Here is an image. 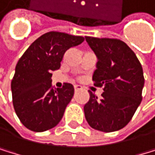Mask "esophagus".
Instances as JSON below:
<instances>
[{"instance_id":"34e87169","label":"esophagus","mask_w":155,"mask_h":155,"mask_svg":"<svg viewBox=\"0 0 155 155\" xmlns=\"http://www.w3.org/2000/svg\"><path fill=\"white\" fill-rule=\"evenodd\" d=\"M74 89H75V91H81V89H82V87L79 86V85H75V86H74Z\"/></svg>"}]
</instances>
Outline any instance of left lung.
Here are the masks:
<instances>
[{"label": "left lung", "instance_id": "left-lung-1", "mask_svg": "<svg viewBox=\"0 0 155 155\" xmlns=\"http://www.w3.org/2000/svg\"><path fill=\"white\" fill-rule=\"evenodd\" d=\"M85 38L97 58L92 81L96 87H104L100 99L89 91L84 107L86 120L94 130H119L130 121L142 101V66L134 52L120 40Z\"/></svg>", "mask_w": 155, "mask_h": 155}]
</instances>
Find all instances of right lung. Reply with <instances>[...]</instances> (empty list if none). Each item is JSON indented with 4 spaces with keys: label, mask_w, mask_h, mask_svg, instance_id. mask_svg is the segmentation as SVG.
Returning <instances> with one entry per match:
<instances>
[{
    "label": "right lung",
    "mask_w": 155,
    "mask_h": 155,
    "mask_svg": "<svg viewBox=\"0 0 155 155\" xmlns=\"http://www.w3.org/2000/svg\"><path fill=\"white\" fill-rule=\"evenodd\" d=\"M85 38L51 31L39 37L20 58L11 82L13 106L25 128L42 132L61 121L74 94L71 84L51 86L52 71L61 67L68 49L79 45Z\"/></svg>",
    "instance_id": "obj_1"
}]
</instances>
